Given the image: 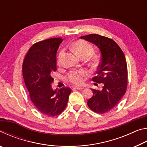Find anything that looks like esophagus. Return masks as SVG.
I'll return each instance as SVG.
<instances>
[{
  "label": "esophagus",
  "instance_id": "1",
  "mask_svg": "<svg viewBox=\"0 0 147 147\" xmlns=\"http://www.w3.org/2000/svg\"><path fill=\"white\" fill-rule=\"evenodd\" d=\"M73 88L78 89V90H82V89H84V88H82V87H78V86H74L73 87Z\"/></svg>",
  "mask_w": 147,
  "mask_h": 147
}]
</instances>
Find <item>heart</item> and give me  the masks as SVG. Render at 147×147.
Returning <instances> with one entry per match:
<instances>
[{
	"label": "heart",
	"mask_w": 147,
	"mask_h": 147,
	"mask_svg": "<svg viewBox=\"0 0 147 147\" xmlns=\"http://www.w3.org/2000/svg\"><path fill=\"white\" fill-rule=\"evenodd\" d=\"M73 50L76 54L80 58L86 56L88 58L93 53V48L91 44L88 42L84 40H78L76 41L73 46ZM63 51H60L59 53L57 63L59 65H61V58L63 56ZM88 71L84 69H74L69 71L65 76L67 80L75 85H80L84 82L85 77L88 75Z\"/></svg>",
	"instance_id": "1"
}]
</instances>
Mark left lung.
I'll use <instances>...</instances> for the list:
<instances>
[{"label": "left lung", "mask_w": 147, "mask_h": 147, "mask_svg": "<svg viewBox=\"0 0 147 147\" xmlns=\"http://www.w3.org/2000/svg\"><path fill=\"white\" fill-rule=\"evenodd\" d=\"M80 38L96 45L100 50V63L92 80L102 84V89H92L93 95L88 100V105L94 112L105 113L117 105L126 91L128 71L125 56L118 45L107 37L91 34Z\"/></svg>", "instance_id": "8db88e82"}]
</instances>
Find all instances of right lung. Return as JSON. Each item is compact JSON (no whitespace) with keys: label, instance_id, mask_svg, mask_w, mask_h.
<instances>
[{"label":"right lung","instance_id":"add662e5","mask_svg":"<svg viewBox=\"0 0 147 147\" xmlns=\"http://www.w3.org/2000/svg\"><path fill=\"white\" fill-rule=\"evenodd\" d=\"M63 39L51 38L34 43L23 63V76L29 96L39 112L49 117L60 114L66 108L69 88L54 91L52 74L56 71V53Z\"/></svg>","mask_w":147,"mask_h":147}]
</instances>
